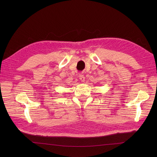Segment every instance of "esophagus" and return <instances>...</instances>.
<instances>
[{
    "instance_id": "34e87169",
    "label": "esophagus",
    "mask_w": 157,
    "mask_h": 157,
    "mask_svg": "<svg viewBox=\"0 0 157 157\" xmlns=\"http://www.w3.org/2000/svg\"><path fill=\"white\" fill-rule=\"evenodd\" d=\"M79 79L80 80V81L81 82H84L85 81V77H84V75H80L79 76Z\"/></svg>"
}]
</instances>
